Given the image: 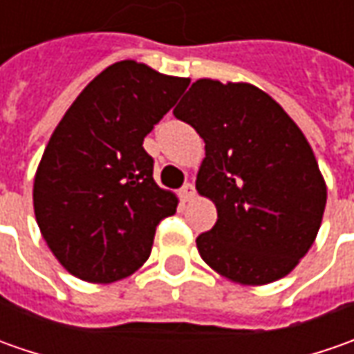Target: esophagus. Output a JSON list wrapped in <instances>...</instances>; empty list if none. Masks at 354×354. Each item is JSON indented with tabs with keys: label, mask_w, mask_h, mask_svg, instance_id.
Instances as JSON below:
<instances>
[{
	"label": "esophagus",
	"mask_w": 354,
	"mask_h": 354,
	"mask_svg": "<svg viewBox=\"0 0 354 354\" xmlns=\"http://www.w3.org/2000/svg\"><path fill=\"white\" fill-rule=\"evenodd\" d=\"M179 195H181V201H191L193 198V195H195V187H193V183H185L183 187H181V191H179Z\"/></svg>",
	"instance_id": "esophagus-1"
}]
</instances>
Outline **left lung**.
<instances>
[{"label": "left lung", "instance_id": "1", "mask_svg": "<svg viewBox=\"0 0 354 354\" xmlns=\"http://www.w3.org/2000/svg\"><path fill=\"white\" fill-rule=\"evenodd\" d=\"M173 114L205 140L197 191L214 203L218 218L198 234L201 258L244 286L288 276L311 248L327 203L301 129L248 82L201 78Z\"/></svg>", "mask_w": 354, "mask_h": 354}]
</instances>
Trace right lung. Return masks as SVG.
I'll return each mask as SVG.
<instances>
[{
  "mask_svg": "<svg viewBox=\"0 0 354 354\" xmlns=\"http://www.w3.org/2000/svg\"><path fill=\"white\" fill-rule=\"evenodd\" d=\"M189 78L136 61L108 66L78 94L35 173L37 225L73 276L110 283L149 258L157 225L177 197L153 181L143 138L179 100Z\"/></svg>",
  "mask_w": 354,
  "mask_h": 354,
  "instance_id": "1",
  "label": "right lung"
}]
</instances>
